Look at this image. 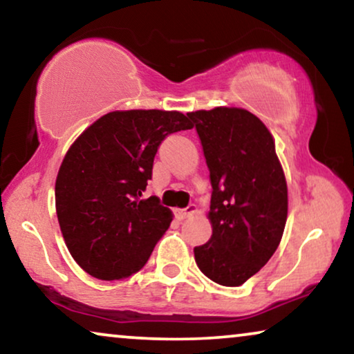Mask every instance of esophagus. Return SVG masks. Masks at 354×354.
<instances>
[{
    "label": "esophagus",
    "instance_id": "34e87169",
    "mask_svg": "<svg viewBox=\"0 0 354 354\" xmlns=\"http://www.w3.org/2000/svg\"><path fill=\"white\" fill-rule=\"evenodd\" d=\"M195 212H196V206L190 205L188 207H185V209H176V211H174V214H176L178 221H183V219H187V217L195 214Z\"/></svg>",
    "mask_w": 354,
    "mask_h": 354
}]
</instances>
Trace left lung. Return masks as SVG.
I'll list each match as a JSON object with an SVG mask.
<instances>
[{
  "label": "left lung",
  "instance_id": "8db88e82",
  "mask_svg": "<svg viewBox=\"0 0 354 354\" xmlns=\"http://www.w3.org/2000/svg\"><path fill=\"white\" fill-rule=\"evenodd\" d=\"M201 140L212 187V235L196 246L198 268L212 282L239 287L277 250L288 212L283 169L268 127L241 108L188 113Z\"/></svg>",
  "mask_w": 354,
  "mask_h": 354
}]
</instances>
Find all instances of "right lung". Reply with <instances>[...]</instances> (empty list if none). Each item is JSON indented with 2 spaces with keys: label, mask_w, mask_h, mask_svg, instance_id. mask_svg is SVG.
<instances>
[{
  "label": "right lung",
  "mask_w": 354,
  "mask_h": 354,
  "mask_svg": "<svg viewBox=\"0 0 354 354\" xmlns=\"http://www.w3.org/2000/svg\"><path fill=\"white\" fill-rule=\"evenodd\" d=\"M192 127L178 111H113L67 149L56 178V214L67 250L86 274L120 280L147 264L172 211L142 193L162 140Z\"/></svg>",
  "instance_id": "add662e5"
}]
</instances>
